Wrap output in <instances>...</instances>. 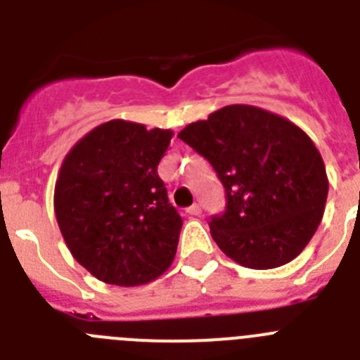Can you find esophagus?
Returning <instances> with one entry per match:
<instances>
[{"mask_svg":"<svg viewBox=\"0 0 360 360\" xmlns=\"http://www.w3.org/2000/svg\"><path fill=\"white\" fill-rule=\"evenodd\" d=\"M200 212H202V207H200L198 203H195V205H191V207L187 209V214L191 216H198Z\"/></svg>","mask_w":360,"mask_h":360,"instance_id":"34e87169","label":"esophagus"}]
</instances>
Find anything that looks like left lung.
<instances>
[{"label":"left lung","mask_w":360,"mask_h":360,"mask_svg":"<svg viewBox=\"0 0 360 360\" xmlns=\"http://www.w3.org/2000/svg\"><path fill=\"white\" fill-rule=\"evenodd\" d=\"M225 187V212L209 221L221 252L249 269L292 262L316 234L328 176L316 144L285 117L231 104L178 133Z\"/></svg>","instance_id":"obj_1"}]
</instances>
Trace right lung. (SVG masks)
I'll list each match as a JSON object with an SVG mask.
<instances>
[{
  "label": "right lung",
  "instance_id": "1",
  "mask_svg": "<svg viewBox=\"0 0 360 360\" xmlns=\"http://www.w3.org/2000/svg\"><path fill=\"white\" fill-rule=\"evenodd\" d=\"M171 129L115 119L63 160L53 209L72 256L110 285L136 287L169 269L182 218L157 173Z\"/></svg>",
  "mask_w": 360,
  "mask_h": 360
}]
</instances>
